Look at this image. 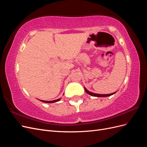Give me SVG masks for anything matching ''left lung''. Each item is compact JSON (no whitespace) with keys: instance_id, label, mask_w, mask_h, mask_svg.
Listing matches in <instances>:
<instances>
[{"instance_id":"obj_1","label":"left lung","mask_w":147,"mask_h":147,"mask_svg":"<svg viewBox=\"0 0 147 147\" xmlns=\"http://www.w3.org/2000/svg\"><path fill=\"white\" fill-rule=\"evenodd\" d=\"M84 90H85L86 92L88 93V94H90L92 96H94V97H108V96H110L113 94H114L115 93H116V92H115L113 93H111V94H96V93H93L92 92H90L88 90H86V88L84 87Z\"/></svg>"}]
</instances>
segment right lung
I'll return each mask as SVG.
<instances>
[{"label": "right lung", "instance_id": "1", "mask_svg": "<svg viewBox=\"0 0 147 147\" xmlns=\"http://www.w3.org/2000/svg\"><path fill=\"white\" fill-rule=\"evenodd\" d=\"M60 99H58L54 100H51V101H46V100H40L43 102H45V103H53V102H56L59 101Z\"/></svg>", "mask_w": 147, "mask_h": 147}]
</instances>
